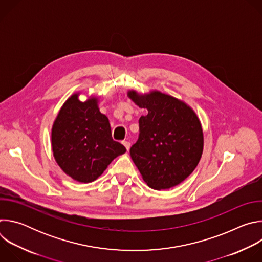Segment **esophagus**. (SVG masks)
Returning a JSON list of instances; mask_svg holds the SVG:
<instances>
[{
	"label": "esophagus",
	"instance_id": "34e87169",
	"mask_svg": "<svg viewBox=\"0 0 262 262\" xmlns=\"http://www.w3.org/2000/svg\"><path fill=\"white\" fill-rule=\"evenodd\" d=\"M122 144L124 145V147L126 148V150L128 151V150H129V148H130V143H129L128 141H123V142H122Z\"/></svg>",
	"mask_w": 262,
	"mask_h": 262
}]
</instances>
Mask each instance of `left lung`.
I'll use <instances>...</instances> for the list:
<instances>
[{
	"instance_id": "left-lung-1",
	"label": "left lung",
	"mask_w": 262,
	"mask_h": 262,
	"mask_svg": "<svg viewBox=\"0 0 262 262\" xmlns=\"http://www.w3.org/2000/svg\"><path fill=\"white\" fill-rule=\"evenodd\" d=\"M128 96L148 114L139 119V137L130 157L143 179L155 190L179 184L197 167L203 150V133L194 111L161 92Z\"/></svg>"
}]
</instances>
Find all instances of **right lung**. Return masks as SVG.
<instances>
[{"label": "right lung", "instance_id": "1", "mask_svg": "<svg viewBox=\"0 0 262 262\" xmlns=\"http://www.w3.org/2000/svg\"><path fill=\"white\" fill-rule=\"evenodd\" d=\"M54 157L74 180L91 182L125 147L112 138L108 119L101 114L96 98L82 102L78 94L63 104L52 130Z\"/></svg>", "mask_w": 262, "mask_h": 262}]
</instances>
